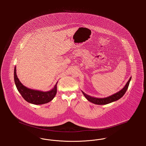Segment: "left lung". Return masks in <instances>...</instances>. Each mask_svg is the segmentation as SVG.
I'll return each mask as SVG.
<instances>
[{"label":"left lung","instance_id":"8db88e82","mask_svg":"<svg viewBox=\"0 0 146 146\" xmlns=\"http://www.w3.org/2000/svg\"><path fill=\"white\" fill-rule=\"evenodd\" d=\"M131 77L130 78L122 90H121L120 91H119L116 94H112L111 96L107 97L96 98V97H92L91 96L88 95L87 94H85L84 92H83L82 91V93L89 102H90L94 104H97V105L108 104L111 103L112 102H115L122 97L123 96H124V94L126 92V91L128 88L129 85V83L131 80Z\"/></svg>","mask_w":146,"mask_h":146}]
</instances>
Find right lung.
<instances>
[{"label":"right lung","mask_w":146,"mask_h":146,"mask_svg":"<svg viewBox=\"0 0 146 146\" xmlns=\"http://www.w3.org/2000/svg\"><path fill=\"white\" fill-rule=\"evenodd\" d=\"M14 80L18 92L27 102L35 105H41L47 103L55 97L57 92V82L54 87L50 91L43 92L27 88L19 81L16 73V67L14 70Z\"/></svg>","instance_id":"1"}]
</instances>
